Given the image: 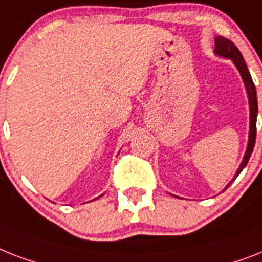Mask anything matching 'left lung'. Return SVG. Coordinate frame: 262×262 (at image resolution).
<instances>
[{
  "instance_id": "left-lung-1",
  "label": "left lung",
  "mask_w": 262,
  "mask_h": 262,
  "mask_svg": "<svg viewBox=\"0 0 262 262\" xmlns=\"http://www.w3.org/2000/svg\"><path fill=\"white\" fill-rule=\"evenodd\" d=\"M214 54L216 56L226 57V59H230L233 63L235 64L237 70L239 71L242 76V80L245 83L246 93H248L249 98V112H250V126H249V140H248V146H246L245 156L242 159L241 164L238 167L237 172H235L234 178L230 180V183L227 184L226 188L230 186L231 183L234 182L235 178H237L239 173L242 172V169L246 167L249 159H250V155L253 152V148H254V142H256V122H257V113H258V105H257V93H256V86L253 83L252 76H250V72L248 70V66H246L242 54L239 52L235 44L233 41H230L229 39H225L222 36H218L215 37V50H214ZM225 188V190H226Z\"/></svg>"
}]
</instances>
